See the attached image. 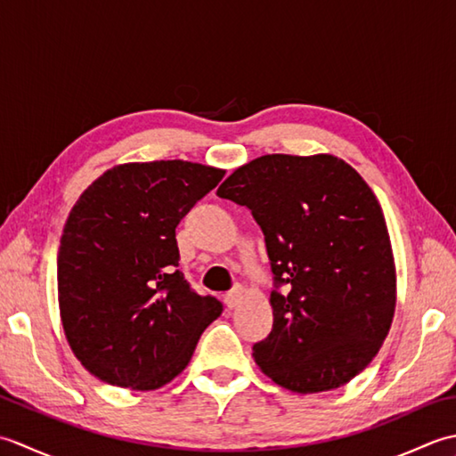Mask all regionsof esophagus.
<instances>
[{
  "instance_id": "34e87169",
  "label": "esophagus",
  "mask_w": 456,
  "mask_h": 456,
  "mask_svg": "<svg viewBox=\"0 0 456 456\" xmlns=\"http://www.w3.org/2000/svg\"><path fill=\"white\" fill-rule=\"evenodd\" d=\"M240 297H243V289L237 286V288L231 289V292H227L225 296H223V302H225L227 307H235L240 302Z\"/></svg>"
}]
</instances>
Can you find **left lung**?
<instances>
[{"label": "left lung", "mask_w": 456, "mask_h": 456, "mask_svg": "<svg viewBox=\"0 0 456 456\" xmlns=\"http://www.w3.org/2000/svg\"><path fill=\"white\" fill-rule=\"evenodd\" d=\"M217 196L253 213L274 274L273 331L253 345L255 362L297 394L341 388L380 351L395 309L390 235L372 190L333 154H266Z\"/></svg>", "instance_id": "1"}]
</instances>
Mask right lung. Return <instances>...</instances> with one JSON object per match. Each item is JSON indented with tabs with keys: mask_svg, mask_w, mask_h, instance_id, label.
Returning <instances> with one entry per match:
<instances>
[{
	"mask_svg": "<svg viewBox=\"0 0 456 456\" xmlns=\"http://www.w3.org/2000/svg\"><path fill=\"white\" fill-rule=\"evenodd\" d=\"M223 170L186 160L108 170L76 201L56 260L58 304L72 353L119 388L174 380L221 315L178 268L176 227L217 186Z\"/></svg>",
	"mask_w": 456,
	"mask_h": 456,
	"instance_id": "obj_1",
	"label": "right lung"
}]
</instances>
